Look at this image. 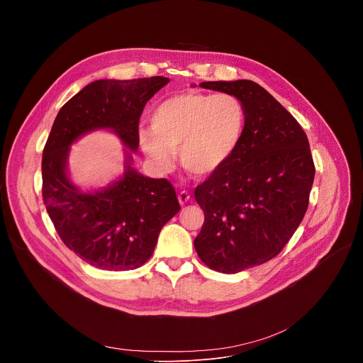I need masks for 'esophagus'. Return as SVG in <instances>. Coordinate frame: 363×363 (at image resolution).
Instances as JSON below:
<instances>
[{"label":"esophagus","mask_w":363,"mask_h":363,"mask_svg":"<svg viewBox=\"0 0 363 363\" xmlns=\"http://www.w3.org/2000/svg\"><path fill=\"white\" fill-rule=\"evenodd\" d=\"M189 199H191V195H189L186 191H181V192L178 194V201H179L181 205H185Z\"/></svg>","instance_id":"1"}]
</instances>
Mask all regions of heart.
Wrapping results in <instances>:
<instances>
[{"label": "heart", "mask_w": 363, "mask_h": 363, "mask_svg": "<svg viewBox=\"0 0 363 363\" xmlns=\"http://www.w3.org/2000/svg\"><path fill=\"white\" fill-rule=\"evenodd\" d=\"M245 128V111L233 94L186 91L174 94L150 113V130L139 132V145L161 172L181 167L192 175L210 177L235 153Z\"/></svg>", "instance_id": "b5f03b06"}]
</instances>
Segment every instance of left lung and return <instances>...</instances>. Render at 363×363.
Here are the masks:
<instances>
[{"label": "left lung", "instance_id": "left-lung-1", "mask_svg": "<svg viewBox=\"0 0 363 363\" xmlns=\"http://www.w3.org/2000/svg\"><path fill=\"white\" fill-rule=\"evenodd\" d=\"M199 86L238 97L245 111L233 158L195 189L205 216L195 250L210 269L235 274L289 242L306 214L315 164L304 130L264 87L251 80Z\"/></svg>", "mask_w": 363, "mask_h": 363}]
</instances>
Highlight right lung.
<instances>
[{
  "label": "right lung",
  "mask_w": 363,
  "mask_h": 363,
  "mask_svg": "<svg viewBox=\"0 0 363 363\" xmlns=\"http://www.w3.org/2000/svg\"><path fill=\"white\" fill-rule=\"evenodd\" d=\"M169 83L155 76L96 80L60 109L43 150V199L63 242L82 260L109 272L145 264L162 227L181 210L169 181L132 167L146 101ZM94 130L113 131L127 147L124 174L108 187L82 191L68 177L69 146Z\"/></svg>",
  "instance_id": "obj_1"
}]
</instances>
